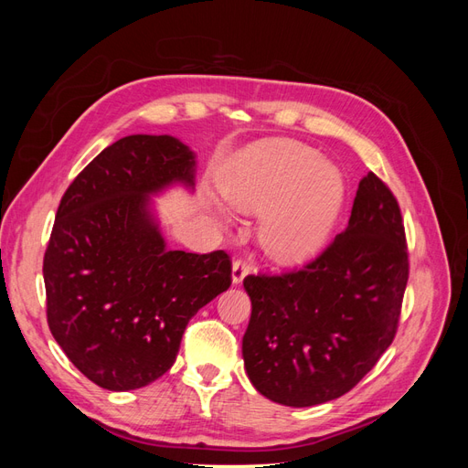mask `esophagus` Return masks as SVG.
I'll return each mask as SVG.
<instances>
[{
  "label": "esophagus",
  "mask_w": 468,
  "mask_h": 468,
  "mask_svg": "<svg viewBox=\"0 0 468 468\" xmlns=\"http://www.w3.org/2000/svg\"><path fill=\"white\" fill-rule=\"evenodd\" d=\"M250 263L242 258H238L234 263H232V282L234 285H239V282L244 281V277L250 273Z\"/></svg>",
  "instance_id": "34e87169"
}]
</instances>
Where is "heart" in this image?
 Listing matches in <instances>:
<instances>
[{
	"label": "heart",
	"instance_id": "obj_1",
	"mask_svg": "<svg viewBox=\"0 0 468 468\" xmlns=\"http://www.w3.org/2000/svg\"><path fill=\"white\" fill-rule=\"evenodd\" d=\"M234 208L262 212L261 242L281 261L306 260L324 244L346 199L337 169L306 146L267 140L234 158L220 176Z\"/></svg>",
	"mask_w": 468,
	"mask_h": 468
}]
</instances>
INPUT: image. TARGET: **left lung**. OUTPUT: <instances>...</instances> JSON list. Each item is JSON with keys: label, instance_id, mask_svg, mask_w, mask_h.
<instances>
[{"label": "left lung", "instance_id": "left-lung-1", "mask_svg": "<svg viewBox=\"0 0 468 468\" xmlns=\"http://www.w3.org/2000/svg\"><path fill=\"white\" fill-rule=\"evenodd\" d=\"M408 275L400 205L369 172L347 229L313 261L244 279L251 316L242 353L251 385L294 408L349 392L392 344Z\"/></svg>", "mask_w": 468, "mask_h": 468}]
</instances>
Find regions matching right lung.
<instances>
[{
	"instance_id": "add662e5",
	"label": "right lung",
	"mask_w": 468,
	"mask_h": 468,
	"mask_svg": "<svg viewBox=\"0 0 468 468\" xmlns=\"http://www.w3.org/2000/svg\"><path fill=\"white\" fill-rule=\"evenodd\" d=\"M193 152L172 136L117 140L62 195L42 261L47 320L97 387L134 390L172 369L187 322L232 285L224 250L165 248L148 195L193 186Z\"/></svg>"
}]
</instances>
